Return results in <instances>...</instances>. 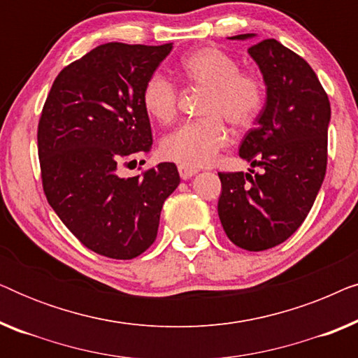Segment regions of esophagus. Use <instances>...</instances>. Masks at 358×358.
I'll list each match as a JSON object with an SVG mask.
<instances>
[{"label": "esophagus", "instance_id": "34e87169", "mask_svg": "<svg viewBox=\"0 0 358 358\" xmlns=\"http://www.w3.org/2000/svg\"><path fill=\"white\" fill-rule=\"evenodd\" d=\"M179 174H180V178H182L184 180H187V179H190V178H194L195 174H197V169H192V168H187V166H184V164H179Z\"/></svg>", "mask_w": 358, "mask_h": 358}]
</instances>
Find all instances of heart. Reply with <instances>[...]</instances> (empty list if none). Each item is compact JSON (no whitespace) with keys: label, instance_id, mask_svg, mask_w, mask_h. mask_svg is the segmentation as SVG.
Returning <instances> with one entry per match:
<instances>
[{"label":"heart","instance_id":"heart-1","mask_svg":"<svg viewBox=\"0 0 358 358\" xmlns=\"http://www.w3.org/2000/svg\"><path fill=\"white\" fill-rule=\"evenodd\" d=\"M180 73L192 85L208 90L203 102L205 119L180 124L161 141L166 159L202 168L213 163L227 146L229 135L224 120L234 127H248L264 104V85L252 73L239 71L238 62L218 48H199L180 62ZM141 101L148 114L161 124H169L178 112V87L163 75L146 81Z\"/></svg>","mask_w":358,"mask_h":358}]
</instances>
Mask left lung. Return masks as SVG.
Masks as SVG:
<instances>
[{
  "mask_svg": "<svg viewBox=\"0 0 358 358\" xmlns=\"http://www.w3.org/2000/svg\"><path fill=\"white\" fill-rule=\"evenodd\" d=\"M248 53L266 85V106L239 156L262 173H220L218 217L236 246L266 251L290 238L315 203L326 174L331 104L313 68L275 38L257 41Z\"/></svg>",
  "mask_w": 358,
  "mask_h": 358,
  "instance_id": "obj_1",
  "label": "left lung"
}]
</instances>
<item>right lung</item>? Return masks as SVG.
Here are the masks:
<instances>
[{
    "mask_svg": "<svg viewBox=\"0 0 358 358\" xmlns=\"http://www.w3.org/2000/svg\"><path fill=\"white\" fill-rule=\"evenodd\" d=\"M173 50L110 42L63 68L38 122L47 200L87 249L134 259L155 243L164 200L180 182L174 163L122 178L119 164L148 155L151 125L141 94Z\"/></svg>",
    "mask_w": 358,
    "mask_h": 358,
    "instance_id": "obj_1",
    "label": "right lung"
}]
</instances>
